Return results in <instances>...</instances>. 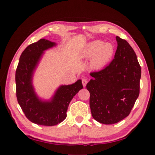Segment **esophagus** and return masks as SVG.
I'll use <instances>...</instances> for the list:
<instances>
[{
  "mask_svg": "<svg viewBox=\"0 0 155 155\" xmlns=\"http://www.w3.org/2000/svg\"><path fill=\"white\" fill-rule=\"evenodd\" d=\"M87 78H83L82 79V84H83V85L84 86V87H85V86H86V85H87Z\"/></svg>",
  "mask_w": 155,
  "mask_h": 155,
  "instance_id": "obj_1",
  "label": "esophagus"
}]
</instances>
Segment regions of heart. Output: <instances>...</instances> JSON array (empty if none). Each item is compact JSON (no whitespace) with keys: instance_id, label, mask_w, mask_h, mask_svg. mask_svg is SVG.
Listing matches in <instances>:
<instances>
[{"instance_id":"heart-1","label":"heart","mask_w":155,"mask_h":155,"mask_svg":"<svg viewBox=\"0 0 155 155\" xmlns=\"http://www.w3.org/2000/svg\"><path fill=\"white\" fill-rule=\"evenodd\" d=\"M115 54V48L112 44L104 43L101 40H95L88 43L83 50V57L90 58L91 65L97 70L107 66Z\"/></svg>"}]
</instances>
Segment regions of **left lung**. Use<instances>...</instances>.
<instances>
[{"label": "left lung", "instance_id": "1", "mask_svg": "<svg viewBox=\"0 0 155 155\" xmlns=\"http://www.w3.org/2000/svg\"><path fill=\"white\" fill-rule=\"evenodd\" d=\"M114 59L104 69L90 73L86 87L94 120L112 124L127 117L140 94L141 67L135 52L127 40L116 37Z\"/></svg>", "mask_w": 155, "mask_h": 155}]
</instances>
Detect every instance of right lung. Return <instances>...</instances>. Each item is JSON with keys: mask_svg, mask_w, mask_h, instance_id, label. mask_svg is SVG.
<instances>
[{"mask_svg": "<svg viewBox=\"0 0 155 155\" xmlns=\"http://www.w3.org/2000/svg\"><path fill=\"white\" fill-rule=\"evenodd\" d=\"M54 45L44 39L28 45L21 54L15 71L16 97L25 116L35 124L48 127L64 121L70 101L83 89L78 80L72 85L61 86L51 102H41L36 96L31 84L33 70L43 51Z\"/></svg>", "mask_w": 155, "mask_h": 155, "instance_id": "1", "label": "right lung"}]
</instances>
